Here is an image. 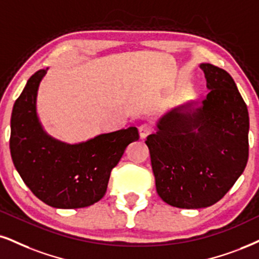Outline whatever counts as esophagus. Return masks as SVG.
<instances>
[{"label": "esophagus", "instance_id": "34e87169", "mask_svg": "<svg viewBox=\"0 0 259 259\" xmlns=\"http://www.w3.org/2000/svg\"><path fill=\"white\" fill-rule=\"evenodd\" d=\"M152 127L150 126L149 123H143L142 126L139 127V135H140V138L142 139H145L146 137L150 136L152 133Z\"/></svg>", "mask_w": 259, "mask_h": 259}]
</instances>
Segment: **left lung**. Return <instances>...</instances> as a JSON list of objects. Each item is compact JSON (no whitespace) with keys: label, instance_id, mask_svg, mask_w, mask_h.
<instances>
[{"label":"left lung","instance_id":"8db88e82","mask_svg":"<svg viewBox=\"0 0 259 259\" xmlns=\"http://www.w3.org/2000/svg\"><path fill=\"white\" fill-rule=\"evenodd\" d=\"M200 68L210 90L202 107L193 113L171 110L145 140L158 196L181 209L218 203L248 159L246 103L228 72L210 63Z\"/></svg>","mask_w":259,"mask_h":259}]
</instances>
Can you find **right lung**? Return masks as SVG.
I'll use <instances>...</instances> for the list:
<instances>
[{
	"label": "right lung",
	"instance_id": "add662e5",
	"mask_svg": "<svg viewBox=\"0 0 259 259\" xmlns=\"http://www.w3.org/2000/svg\"><path fill=\"white\" fill-rule=\"evenodd\" d=\"M46 69L34 73L15 101L11 119L9 149L14 167L31 192L60 209L86 207L107 192L110 173L124 150L139 139L130 127L68 145L48 137L36 114L38 85Z\"/></svg>",
	"mask_w": 259,
	"mask_h": 259
}]
</instances>
